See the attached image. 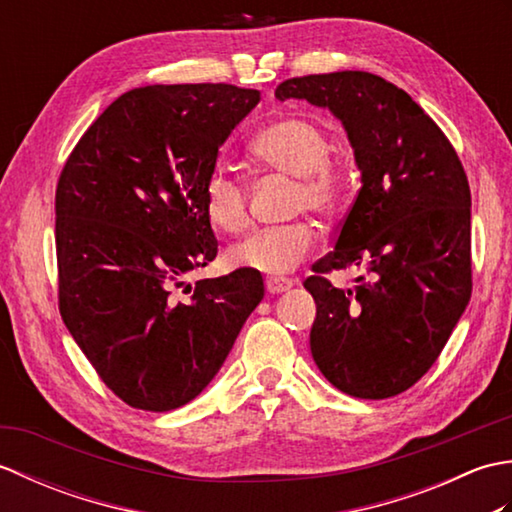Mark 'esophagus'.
Here are the masks:
<instances>
[{
  "label": "esophagus",
  "instance_id": "34e87169",
  "mask_svg": "<svg viewBox=\"0 0 512 512\" xmlns=\"http://www.w3.org/2000/svg\"><path fill=\"white\" fill-rule=\"evenodd\" d=\"M292 286H295V281L286 279V277H270V279H266V290L270 292V295H279V292H286Z\"/></svg>",
  "mask_w": 512,
  "mask_h": 512
}]
</instances>
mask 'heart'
I'll list each match as a JSON object with an SVG mask.
<instances>
[{
    "instance_id": "1",
    "label": "heart",
    "mask_w": 512,
    "mask_h": 512,
    "mask_svg": "<svg viewBox=\"0 0 512 512\" xmlns=\"http://www.w3.org/2000/svg\"><path fill=\"white\" fill-rule=\"evenodd\" d=\"M332 140L328 132L303 116H286L270 123L250 143V156L259 165L297 178L295 206L312 211H332L341 198V171L328 160ZM202 209L206 220L228 235L244 231L248 224L246 193L242 184L222 171L211 173L204 182ZM317 235L312 226L297 222L288 226L264 228L228 253V262L235 268L257 270L266 275H286L297 268L312 250Z\"/></svg>"
}]
</instances>
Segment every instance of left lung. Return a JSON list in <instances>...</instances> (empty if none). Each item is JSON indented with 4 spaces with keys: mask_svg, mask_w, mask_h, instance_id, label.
<instances>
[{
    "mask_svg": "<svg viewBox=\"0 0 512 512\" xmlns=\"http://www.w3.org/2000/svg\"><path fill=\"white\" fill-rule=\"evenodd\" d=\"M339 118L361 191L334 250L314 264L312 358L343 394L383 400L429 372L471 299V191L455 149L411 96L376 74L345 70L279 83ZM370 270L354 291L323 272Z\"/></svg>",
    "mask_w": 512,
    "mask_h": 512,
    "instance_id": "obj_1",
    "label": "left lung"
}]
</instances>
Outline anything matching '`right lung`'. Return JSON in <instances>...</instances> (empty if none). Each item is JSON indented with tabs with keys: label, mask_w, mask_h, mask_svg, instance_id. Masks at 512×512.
Returning a JSON list of instances; mask_svg holds the SVG:
<instances>
[{
	"label": "right lung",
	"mask_w": 512,
	"mask_h": 512,
	"mask_svg": "<svg viewBox=\"0 0 512 512\" xmlns=\"http://www.w3.org/2000/svg\"><path fill=\"white\" fill-rule=\"evenodd\" d=\"M257 103V90L226 83L125 92L61 171V317L129 407L171 411L191 402L264 299L262 277L248 268L184 284L217 255L202 209L204 182Z\"/></svg>",
	"instance_id": "obj_1"
}]
</instances>
